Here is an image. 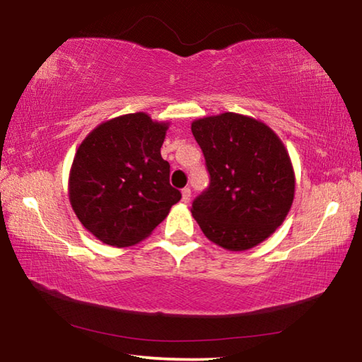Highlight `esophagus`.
<instances>
[{"instance_id":"esophagus-1","label":"esophagus","mask_w":362,"mask_h":362,"mask_svg":"<svg viewBox=\"0 0 362 362\" xmlns=\"http://www.w3.org/2000/svg\"><path fill=\"white\" fill-rule=\"evenodd\" d=\"M189 199H192V189L187 187L182 189V201L183 203H189Z\"/></svg>"}]
</instances>
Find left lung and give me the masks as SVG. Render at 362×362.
I'll list each match as a JSON object with an SVG mask.
<instances>
[{
    "label": "left lung",
    "mask_w": 362,
    "mask_h": 362,
    "mask_svg": "<svg viewBox=\"0 0 362 362\" xmlns=\"http://www.w3.org/2000/svg\"><path fill=\"white\" fill-rule=\"evenodd\" d=\"M211 183L192 214L207 240L233 252L252 249L284 222L296 193V174L272 127L226 112L192 122Z\"/></svg>",
    "instance_id": "1"
}]
</instances>
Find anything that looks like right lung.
<instances>
[{
    "label": "right lung",
    "instance_id": "add662e5",
    "mask_svg": "<svg viewBox=\"0 0 362 362\" xmlns=\"http://www.w3.org/2000/svg\"><path fill=\"white\" fill-rule=\"evenodd\" d=\"M169 122L144 112L102 122L78 146L69 179L70 204L86 230L108 246L151 235L182 194L161 158Z\"/></svg>",
    "mask_w": 362,
    "mask_h": 362
}]
</instances>
